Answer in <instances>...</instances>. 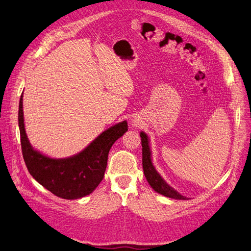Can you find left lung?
<instances>
[{
  "label": "left lung",
  "instance_id": "obj_1",
  "mask_svg": "<svg viewBox=\"0 0 251 251\" xmlns=\"http://www.w3.org/2000/svg\"><path fill=\"white\" fill-rule=\"evenodd\" d=\"M141 146H142V168L144 176H146L148 182L155 192L161 194L169 198L177 200H187L186 197L180 195L177 191H175L166 182L161 178L160 175L155 170L151 159V150L149 146V138L146 133H140Z\"/></svg>",
  "mask_w": 251,
  "mask_h": 251
}]
</instances>
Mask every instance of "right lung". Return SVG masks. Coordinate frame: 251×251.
I'll use <instances>...</instances> for the list:
<instances>
[{"label":"right lung","mask_w":251,"mask_h":251,"mask_svg":"<svg viewBox=\"0 0 251 251\" xmlns=\"http://www.w3.org/2000/svg\"><path fill=\"white\" fill-rule=\"evenodd\" d=\"M19 126L24 161L30 175L59 198L73 200L90 195L103 179L113 143L127 131L123 121L102 132L80 153L70 158L52 159L30 146L25 132L23 93L19 104Z\"/></svg>","instance_id":"right-lung-1"}]
</instances>
